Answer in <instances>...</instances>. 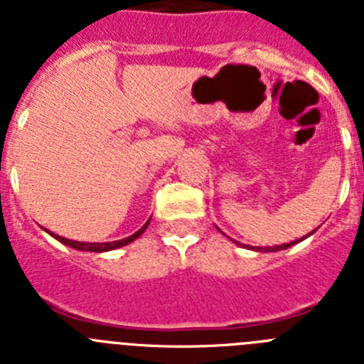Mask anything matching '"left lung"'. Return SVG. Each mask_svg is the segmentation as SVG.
Returning <instances> with one entry per match:
<instances>
[{"instance_id":"obj_1","label":"left lung","mask_w":364,"mask_h":364,"mask_svg":"<svg viewBox=\"0 0 364 364\" xmlns=\"http://www.w3.org/2000/svg\"><path fill=\"white\" fill-rule=\"evenodd\" d=\"M315 231V230H314ZM314 231H311V233H314ZM311 233H308V235H304V237H302V239H297V240H294V242H288V244H281V246H268V247H262V246H257V247H253V250H257V252H264V253H268V252H281V250H286V247H290V246H294V244H297V242H301V240H304L306 239V237H310Z\"/></svg>"}]
</instances>
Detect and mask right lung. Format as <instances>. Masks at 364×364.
<instances>
[{
	"instance_id": "add662e5",
	"label": "right lung",
	"mask_w": 364,
	"mask_h": 364,
	"mask_svg": "<svg viewBox=\"0 0 364 364\" xmlns=\"http://www.w3.org/2000/svg\"><path fill=\"white\" fill-rule=\"evenodd\" d=\"M149 220H147L146 224H144V226L136 231V233L131 235V237H125V239H120V240H112V242H78V240H69V239H65V237H60V235L50 233V231H47V233L53 235L54 239L60 240V242L65 244V246L74 247V250H80V252L102 253V252H111V250H117V247H122V246H127L129 242L136 240L138 237H140V235L147 230V226H149Z\"/></svg>"
}]
</instances>
